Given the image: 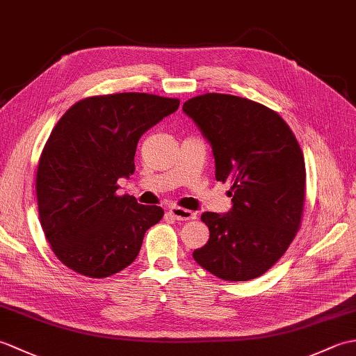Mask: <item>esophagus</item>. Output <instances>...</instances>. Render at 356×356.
<instances>
[{
	"instance_id": "34e87169",
	"label": "esophagus",
	"mask_w": 356,
	"mask_h": 356,
	"mask_svg": "<svg viewBox=\"0 0 356 356\" xmlns=\"http://www.w3.org/2000/svg\"><path fill=\"white\" fill-rule=\"evenodd\" d=\"M170 214H171L174 218H177V220H194V218H195V213H194V211L180 208V207H172V208H170Z\"/></svg>"
}]
</instances>
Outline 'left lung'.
<instances>
[{"mask_svg":"<svg viewBox=\"0 0 356 356\" xmlns=\"http://www.w3.org/2000/svg\"><path fill=\"white\" fill-rule=\"evenodd\" d=\"M184 111L211 142L216 179L231 185L228 214L203 213L208 243L194 260L226 282L263 275L297 236L306 200V166L284 119L266 105L232 95L205 93Z\"/></svg>","mask_w":356,"mask_h":356,"instance_id":"8db88e82","label":"left lung"}]
</instances>
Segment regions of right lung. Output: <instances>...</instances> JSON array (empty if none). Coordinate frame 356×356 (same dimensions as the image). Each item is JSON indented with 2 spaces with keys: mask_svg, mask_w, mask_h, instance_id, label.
Listing matches in <instances>:
<instances>
[{
  "mask_svg": "<svg viewBox=\"0 0 356 356\" xmlns=\"http://www.w3.org/2000/svg\"><path fill=\"white\" fill-rule=\"evenodd\" d=\"M179 104L148 93L90 96L51 130L36 170L38 213L53 254L76 274L105 278L130 266L161 222V207L118 195V179L134 172L140 136Z\"/></svg>",
  "mask_w": 356,
  "mask_h": 356,
  "instance_id": "obj_1",
  "label": "right lung"
}]
</instances>
